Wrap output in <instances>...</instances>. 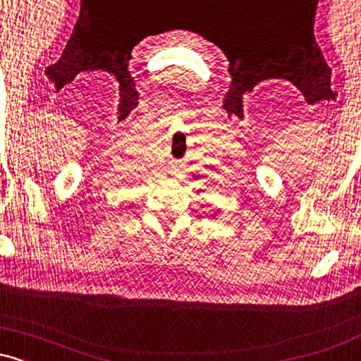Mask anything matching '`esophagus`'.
I'll use <instances>...</instances> for the list:
<instances>
[{"mask_svg": "<svg viewBox=\"0 0 361 361\" xmlns=\"http://www.w3.org/2000/svg\"><path fill=\"white\" fill-rule=\"evenodd\" d=\"M171 175L178 178V180H181V178L185 176V169L183 166H180V164H175V166H171Z\"/></svg>", "mask_w": 361, "mask_h": 361, "instance_id": "esophagus-1", "label": "esophagus"}]
</instances>
